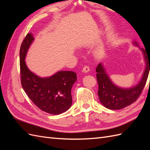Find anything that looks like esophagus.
<instances>
[{
	"mask_svg": "<svg viewBox=\"0 0 150 150\" xmlns=\"http://www.w3.org/2000/svg\"><path fill=\"white\" fill-rule=\"evenodd\" d=\"M89 67L88 66H84L83 68V71L84 72H88L89 71Z\"/></svg>",
	"mask_w": 150,
	"mask_h": 150,
	"instance_id": "34e87169",
	"label": "esophagus"
}]
</instances>
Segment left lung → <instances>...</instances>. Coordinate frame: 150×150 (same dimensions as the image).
<instances>
[{
	"label": "left lung",
	"mask_w": 150,
	"mask_h": 150,
	"mask_svg": "<svg viewBox=\"0 0 150 150\" xmlns=\"http://www.w3.org/2000/svg\"><path fill=\"white\" fill-rule=\"evenodd\" d=\"M138 46L137 42H134ZM146 61V69L140 82L134 87L124 89L117 87L112 83L101 63L96 67V78L98 84V96L99 100L104 106L110 110H121L128 106L137 100L142 94L146 84L149 72L150 71V56H148L146 50L142 49ZM150 83V80H149Z\"/></svg>",
	"instance_id": "1"
}]
</instances>
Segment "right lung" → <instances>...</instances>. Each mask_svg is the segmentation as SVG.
Listing matches in <instances>:
<instances>
[{"label": "right lung", "mask_w": 150, "mask_h": 150, "mask_svg": "<svg viewBox=\"0 0 150 150\" xmlns=\"http://www.w3.org/2000/svg\"><path fill=\"white\" fill-rule=\"evenodd\" d=\"M34 38L28 33L20 49L21 81L22 88L40 110L51 115H59L72 104L71 88L77 80L73 71H59L49 78H41L27 67L25 57Z\"/></svg>", "instance_id": "add662e5"}]
</instances>
